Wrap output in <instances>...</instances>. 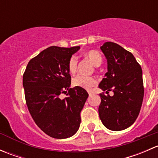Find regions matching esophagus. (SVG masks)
<instances>
[{
    "instance_id": "obj_1",
    "label": "esophagus",
    "mask_w": 158,
    "mask_h": 158,
    "mask_svg": "<svg viewBox=\"0 0 158 158\" xmlns=\"http://www.w3.org/2000/svg\"><path fill=\"white\" fill-rule=\"evenodd\" d=\"M88 93H89V95H92V94H93V92H92V91H91V90H88Z\"/></svg>"
}]
</instances>
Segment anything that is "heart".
Segmentation results:
<instances>
[{"label": "heart", "instance_id": "1", "mask_svg": "<svg viewBox=\"0 0 158 158\" xmlns=\"http://www.w3.org/2000/svg\"><path fill=\"white\" fill-rule=\"evenodd\" d=\"M85 56L88 58L95 66H98L101 65L102 62V56L98 51L92 50L87 51L85 53ZM78 60L76 56H73L70 57L68 62V70L71 74H75L77 71ZM73 85L77 87H81L82 89H89L92 87L95 86L97 84L96 79L92 76H86L83 75H78L73 79Z\"/></svg>", "mask_w": 158, "mask_h": 158}]
</instances>
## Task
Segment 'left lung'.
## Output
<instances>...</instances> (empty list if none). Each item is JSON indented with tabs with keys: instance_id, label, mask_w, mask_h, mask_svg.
<instances>
[{
	"instance_id": "obj_1",
	"label": "left lung",
	"mask_w": 158,
	"mask_h": 158,
	"mask_svg": "<svg viewBox=\"0 0 158 158\" xmlns=\"http://www.w3.org/2000/svg\"><path fill=\"white\" fill-rule=\"evenodd\" d=\"M101 49L107 59L108 72L98 87L106 94L113 90L114 95L99 94V118L107 128L122 131L139 114L144 92L142 69L133 54L115 43H105Z\"/></svg>"
}]
</instances>
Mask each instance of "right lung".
I'll list each match as a JSON object with an SVG mask.
<instances>
[{
	"instance_id": "1",
	"label": "right lung",
	"mask_w": 158,
	"mask_h": 158,
	"mask_svg": "<svg viewBox=\"0 0 158 158\" xmlns=\"http://www.w3.org/2000/svg\"><path fill=\"white\" fill-rule=\"evenodd\" d=\"M80 47H50L30 60L23 76L27 106L33 121L49 136L67 138L76 133L80 112L89 96L81 87L71 89L68 62ZM68 97L60 98V94Z\"/></svg>"
}]
</instances>
